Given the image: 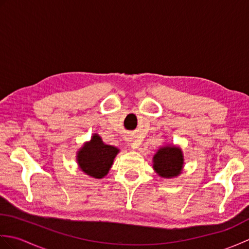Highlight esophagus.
<instances>
[{
  "label": "esophagus",
  "instance_id": "obj_1",
  "mask_svg": "<svg viewBox=\"0 0 249 249\" xmlns=\"http://www.w3.org/2000/svg\"><path fill=\"white\" fill-rule=\"evenodd\" d=\"M128 144H129V146L133 147V149H137V147L139 146L138 142H136V141H134V140H128Z\"/></svg>",
  "mask_w": 249,
  "mask_h": 249
}]
</instances>
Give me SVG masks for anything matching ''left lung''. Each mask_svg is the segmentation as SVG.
I'll list each match as a JSON object with an SVG mask.
<instances>
[{
  "label": "left lung",
  "instance_id": "obj_1",
  "mask_svg": "<svg viewBox=\"0 0 249 249\" xmlns=\"http://www.w3.org/2000/svg\"><path fill=\"white\" fill-rule=\"evenodd\" d=\"M184 156L178 146L165 145L153 157V168L158 176L165 178L178 177L182 171Z\"/></svg>",
  "mask_w": 249,
  "mask_h": 249
}]
</instances>
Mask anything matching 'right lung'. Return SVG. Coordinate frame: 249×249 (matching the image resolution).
<instances>
[{"label":"right lung","mask_w":249,"mask_h":249,"mask_svg":"<svg viewBox=\"0 0 249 249\" xmlns=\"http://www.w3.org/2000/svg\"><path fill=\"white\" fill-rule=\"evenodd\" d=\"M120 152L115 146L105 144L102 138L94 134L77 153V161L81 170L95 178L107 176L115 156Z\"/></svg>","instance_id":"obj_1"}]
</instances>
